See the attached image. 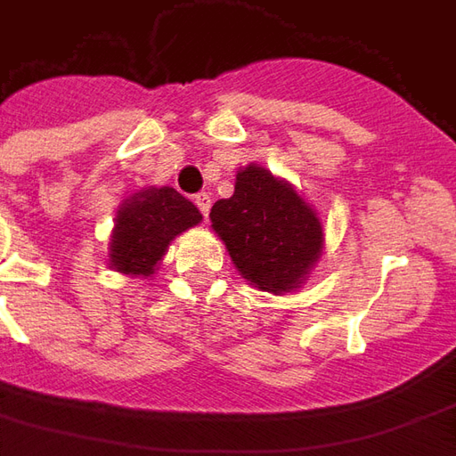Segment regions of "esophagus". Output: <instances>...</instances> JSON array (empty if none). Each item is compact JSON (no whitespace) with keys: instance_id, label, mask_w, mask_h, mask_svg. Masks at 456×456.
Masks as SVG:
<instances>
[{"instance_id":"obj_1","label":"esophagus","mask_w":456,"mask_h":456,"mask_svg":"<svg viewBox=\"0 0 456 456\" xmlns=\"http://www.w3.org/2000/svg\"><path fill=\"white\" fill-rule=\"evenodd\" d=\"M195 205H198V209L202 212V217L208 219V215H209V195L208 192H198V195H195Z\"/></svg>"}]
</instances>
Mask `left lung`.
<instances>
[{
	"mask_svg": "<svg viewBox=\"0 0 456 456\" xmlns=\"http://www.w3.org/2000/svg\"><path fill=\"white\" fill-rule=\"evenodd\" d=\"M209 219L241 278L276 296L307 281L325 244L315 209L256 163L239 170L234 195L217 200Z\"/></svg>",
	"mask_w": 456,
	"mask_h": 456,
	"instance_id": "8db88e82",
	"label": "left lung"
}]
</instances>
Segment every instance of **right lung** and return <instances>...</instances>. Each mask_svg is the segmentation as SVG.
<instances>
[{
    "label": "right lung",
    "mask_w": 456,
    "mask_h": 456,
    "mask_svg": "<svg viewBox=\"0 0 456 456\" xmlns=\"http://www.w3.org/2000/svg\"><path fill=\"white\" fill-rule=\"evenodd\" d=\"M200 219V209L175 188L141 190L117 212L110 266L126 276H151L170 241Z\"/></svg>",
    "instance_id": "right-lung-1"
}]
</instances>
